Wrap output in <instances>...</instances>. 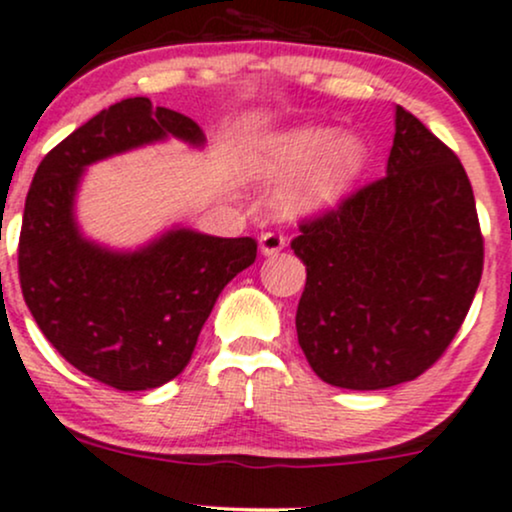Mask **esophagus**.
Returning <instances> with one entry per match:
<instances>
[{"mask_svg":"<svg viewBox=\"0 0 512 512\" xmlns=\"http://www.w3.org/2000/svg\"><path fill=\"white\" fill-rule=\"evenodd\" d=\"M258 244H261L263 256H273V254H278V251L285 249L287 239L280 232H263L261 239H258Z\"/></svg>","mask_w":512,"mask_h":512,"instance_id":"34e87169","label":"esophagus"}]
</instances>
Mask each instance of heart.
I'll use <instances>...</instances> for the list:
<instances>
[{"label":"heart","mask_w":512,"mask_h":512,"mask_svg":"<svg viewBox=\"0 0 512 512\" xmlns=\"http://www.w3.org/2000/svg\"><path fill=\"white\" fill-rule=\"evenodd\" d=\"M363 162L365 145L355 135L333 137L326 128H300L275 137L258 157L256 169L280 179L307 168L280 193V208L287 215H302L333 203Z\"/></svg>","instance_id":"heart-1"}]
</instances>
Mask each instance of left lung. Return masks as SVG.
<instances>
[{
  "mask_svg": "<svg viewBox=\"0 0 512 512\" xmlns=\"http://www.w3.org/2000/svg\"><path fill=\"white\" fill-rule=\"evenodd\" d=\"M307 266L297 341L333 387L387 389L438 363L484 271V237L462 162L396 106L387 176L302 220Z\"/></svg>",
  "mask_w": 512,
  "mask_h": 512,
  "instance_id": "8db88e82",
  "label": "left lung"
}]
</instances>
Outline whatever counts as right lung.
Here are the masks:
<instances>
[{"label": "right lung", "instance_id": "add662e5", "mask_svg": "<svg viewBox=\"0 0 512 512\" xmlns=\"http://www.w3.org/2000/svg\"><path fill=\"white\" fill-rule=\"evenodd\" d=\"M169 135L205 142L198 123L145 96L113 103L45 154L26 195L19 280L28 309L67 363L120 392L181 375L220 292L256 261L251 237L171 229L123 254L79 234L72 208L84 166Z\"/></svg>", "mask_w": 512, "mask_h": 512}]
</instances>
